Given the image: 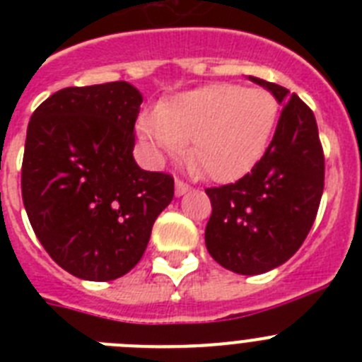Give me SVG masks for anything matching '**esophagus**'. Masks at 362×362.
<instances>
[{
    "label": "esophagus",
    "mask_w": 362,
    "mask_h": 362,
    "mask_svg": "<svg viewBox=\"0 0 362 362\" xmlns=\"http://www.w3.org/2000/svg\"><path fill=\"white\" fill-rule=\"evenodd\" d=\"M190 190V187H188L187 183H183V181H175V196L177 197H181V196H185V194H187V192Z\"/></svg>",
    "instance_id": "34e87169"
}]
</instances>
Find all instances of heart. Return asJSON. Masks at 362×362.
Returning a JSON list of instances; mask_svg holds the SVG:
<instances>
[{
  "label": "heart",
  "instance_id": "1",
  "mask_svg": "<svg viewBox=\"0 0 362 362\" xmlns=\"http://www.w3.org/2000/svg\"><path fill=\"white\" fill-rule=\"evenodd\" d=\"M276 99L261 88L214 83L143 112L137 132L156 158L179 156L204 177L226 183L250 172L267 152L277 123Z\"/></svg>",
  "mask_w": 362,
  "mask_h": 362
}]
</instances>
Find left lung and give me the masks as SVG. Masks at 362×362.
Returning a JSON list of instances; mask_svg holds the SVG:
<instances>
[{"instance_id": "left-lung-1", "label": "left lung", "mask_w": 362, "mask_h": 362, "mask_svg": "<svg viewBox=\"0 0 362 362\" xmlns=\"http://www.w3.org/2000/svg\"><path fill=\"white\" fill-rule=\"evenodd\" d=\"M248 78L267 88L283 112L250 174L206 188L212 216L204 243L223 268L257 276L286 263L308 235L325 187V156L313 112L288 88Z\"/></svg>"}]
</instances>
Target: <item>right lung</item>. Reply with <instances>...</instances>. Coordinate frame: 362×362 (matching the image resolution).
<instances>
[{
    "label": "right lung",
    "instance_id": "obj_1",
    "mask_svg": "<svg viewBox=\"0 0 362 362\" xmlns=\"http://www.w3.org/2000/svg\"><path fill=\"white\" fill-rule=\"evenodd\" d=\"M141 92L127 81L69 86L32 114L21 194L43 248L85 281H114L143 257L174 179L132 156Z\"/></svg>",
    "mask_w": 362,
    "mask_h": 362
}]
</instances>
